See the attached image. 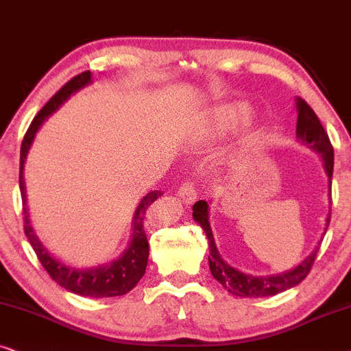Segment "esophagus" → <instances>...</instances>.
<instances>
[{
	"instance_id": "esophagus-1",
	"label": "esophagus",
	"mask_w": 351,
	"mask_h": 351,
	"mask_svg": "<svg viewBox=\"0 0 351 351\" xmlns=\"http://www.w3.org/2000/svg\"><path fill=\"white\" fill-rule=\"evenodd\" d=\"M178 197L183 200L184 204H193L195 197H197V189H195L194 180H186L178 191Z\"/></svg>"
}]
</instances>
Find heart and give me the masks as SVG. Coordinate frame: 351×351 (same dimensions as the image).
Here are the masks:
<instances>
[{
    "label": "heart",
    "mask_w": 351,
    "mask_h": 351,
    "mask_svg": "<svg viewBox=\"0 0 351 351\" xmlns=\"http://www.w3.org/2000/svg\"><path fill=\"white\" fill-rule=\"evenodd\" d=\"M254 115V110L249 104L244 102H236V104H228L215 110L210 117L205 127V133L208 134H226L234 130L244 127L249 123Z\"/></svg>",
    "instance_id": "obj_1"
}]
</instances>
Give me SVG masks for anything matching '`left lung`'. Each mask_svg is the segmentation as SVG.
<instances>
[{
	"instance_id": "1",
	"label": "left lung",
	"mask_w": 351,
	"mask_h": 351,
	"mask_svg": "<svg viewBox=\"0 0 351 351\" xmlns=\"http://www.w3.org/2000/svg\"><path fill=\"white\" fill-rule=\"evenodd\" d=\"M297 138L302 144H305L313 151L317 152L324 162V170L329 176V195H330V178H332L334 171V147L329 141L328 133H326L324 127L321 125L319 119L315 114V110L306 104L305 101L297 97ZM193 217L197 221L202 230L205 231L208 239V266L212 276L226 289L228 292H231L232 295L237 297H269L276 295L279 292L287 291L297 284H300L303 279L308 276L313 263H315L316 254L319 250V244L315 250L311 252L310 256H306L300 265L291 271L281 274H273V276H250V274L242 273V271L232 268L231 265H228L221 256L218 254L217 245H215L213 232L210 228L208 221V204L205 200H199L194 204L193 207ZM326 230H328L329 221H330V210L329 217L326 219ZM326 234V231H324Z\"/></svg>"
}]
</instances>
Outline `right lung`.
<instances>
[{"label":"right lung","mask_w":351,"mask_h":351,"mask_svg":"<svg viewBox=\"0 0 351 351\" xmlns=\"http://www.w3.org/2000/svg\"><path fill=\"white\" fill-rule=\"evenodd\" d=\"M91 83V72H82L72 80L65 83L51 99L46 102L43 109H41L34 120H32L29 130H27L25 136H23L21 146V171H19V186H21V195L23 202V231H25L27 239L30 245L34 247L36 256L43 265V268L48 271V274L53 278V281L59 284L60 287L67 289L69 292L77 293L82 297H117L125 295V293L132 291V289L139 282V279L144 276L149 258V242L146 236V213L151 207L154 200L160 197V191H151V193L144 195L139 202L138 208L134 210L133 215V232L132 241L123 254L119 258L110 261V263L96 266V268L82 269L73 268L62 263V261L54 258L45 245L41 244L38 237H36L34 228H32L29 212H27V195H25V181H23V163H25L27 154L34 143L35 134L38 132L43 121L48 117L59 109L75 91L82 90L83 86Z\"/></svg>","instance_id":"right-lung-1"}]
</instances>
